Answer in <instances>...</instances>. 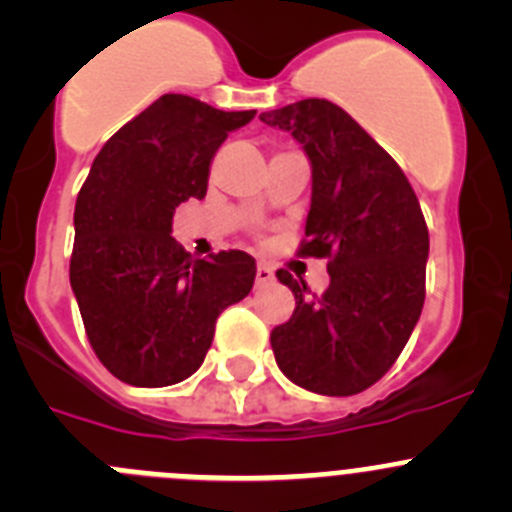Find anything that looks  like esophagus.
I'll list each match as a JSON object with an SVG mask.
<instances>
[{
    "mask_svg": "<svg viewBox=\"0 0 512 512\" xmlns=\"http://www.w3.org/2000/svg\"><path fill=\"white\" fill-rule=\"evenodd\" d=\"M272 278H275V275H272L270 265H265V262H260V265H257V272H255L257 285H267V283H272Z\"/></svg>",
    "mask_w": 512,
    "mask_h": 512,
    "instance_id": "34e87169",
    "label": "esophagus"
}]
</instances>
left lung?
Returning <instances> with one entry per match:
<instances>
[{
  "label": "left lung",
  "mask_w": 512,
  "mask_h": 512,
  "mask_svg": "<svg viewBox=\"0 0 512 512\" xmlns=\"http://www.w3.org/2000/svg\"><path fill=\"white\" fill-rule=\"evenodd\" d=\"M303 146L313 171L303 257H328L318 300L278 270L293 318L270 333L280 371L326 396L369 389L394 366L424 305L429 232L404 171L343 108L305 98L260 116Z\"/></svg>",
  "instance_id": "obj_1"
}]
</instances>
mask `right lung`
Returning <instances> with one entry per match:
<instances>
[{
	"label": "right lung",
	"instance_id": "right-lung-1",
	"mask_svg": "<svg viewBox=\"0 0 512 512\" xmlns=\"http://www.w3.org/2000/svg\"><path fill=\"white\" fill-rule=\"evenodd\" d=\"M257 111L161 95L95 156L75 202L70 285L100 364L131 386H171L202 366L214 323L255 283L247 252L194 260L174 212L204 199L217 148Z\"/></svg>",
	"mask_w": 512,
	"mask_h": 512
}]
</instances>
